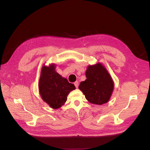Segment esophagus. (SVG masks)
Returning <instances> with one entry per match:
<instances>
[{"instance_id": "34e87169", "label": "esophagus", "mask_w": 150, "mask_h": 150, "mask_svg": "<svg viewBox=\"0 0 150 150\" xmlns=\"http://www.w3.org/2000/svg\"><path fill=\"white\" fill-rule=\"evenodd\" d=\"M74 85H75V86H76V88H78L79 83H78V81H76V82L74 83Z\"/></svg>"}]
</instances>
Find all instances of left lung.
I'll list each match as a JSON object with an SVG mask.
<instances>
[{
  "mask_svg": "<svg viewBox=\"0 0 150 150\" xmlns=\"http://www.w3.org/2000/svg\"><path fill=\"white\" fill-rule=\"evenodd\" d=\"M86 79L81 82L79 89L86 99L92 104L102 105L108 103L115 84L111 75L101 63L89 65L86 71Z\"/></svg>",
  "mask_w": 150,
  "mask_h": 150,
  "instance_id": "obj_1",
  "label": "left lung"
}]
</instances>
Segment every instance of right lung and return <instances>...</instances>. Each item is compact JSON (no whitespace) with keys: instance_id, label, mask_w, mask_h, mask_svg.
I'll return each mask as SVG.
<instances>
[{"instance_id":"1","label":"right lung","mask_w":150,"mask_h":150,"mask_svg":"<svg viewBox=\"0 0 150 150\" xmlns=\"http://www.w3.org/2000/svg\"><path fill=\"white\" fill-rule=\"evenodd\" d=\"M55 69L54 64L42 66L39 81V91L42 100L56 110L64 105L67 95L76 87Z\"/></svg>"}]
</instances>
